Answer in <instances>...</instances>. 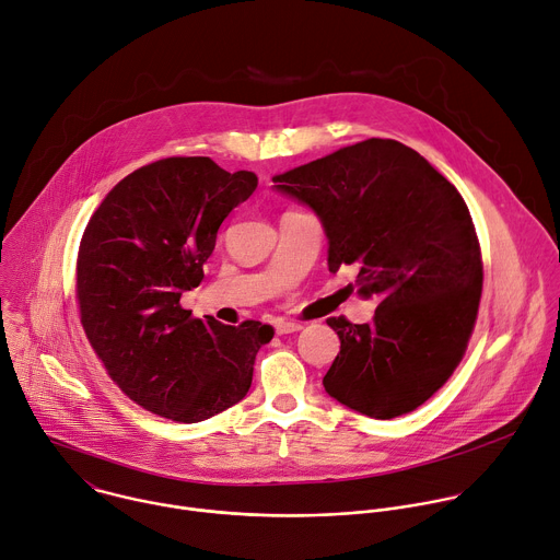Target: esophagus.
Segmentation results:
<instances>
[{"label":"esophagus","mask_w":560,"mask_h":560,"mask_svg":"<svg viewBox=\"0 0 560 560\" xmlns=\"http://www.w3.org/2000/svg\"><path fill=\"white\" fill-rule=\"evenodd\" d=\"M303 326L301 324H294V322H277V326H275V330H277V335H292V332H299Z\"/></svg>","instance_id":"obj_1"}]
</instances>
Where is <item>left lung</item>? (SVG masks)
Listing matches in <instances>:
<instances>
[{"label": "left lung", "instance_id": "1", "mask_svg": "<svg viewBox=\"0 0 560 560\" xmlns=\"http://www.w3.org/2000/svg\"><path fill=\"white\" fill-rule=\"evenodd\" d=\"M322 219L328 268L354 266L370 324L328 318L341 352L326 392L372 419L423 406L460 363L483 290V264L458 190L417 150L365 139L272 177Z\"/></svg>", "mask_w": 560, "mask_h": 560}]
</instances>
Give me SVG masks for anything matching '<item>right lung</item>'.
I'll return each instance as SVG.
<instances>
[{
  "instance_id": "add662e5",
  "label": "right lung",
  "mask_w": 560,
  "mask_h": 560,
  "mask_svg": "<svg viewBox=\"0 0 560 560\" xmlns=\"http://www.w3.org/2000/svg\"><path fill=\"white\" fill-rule=\"evenodd\" d=\"M257 188L210 156H168L124 177L91 217L77 257L84 332L121 392L179 423L242 401L275 330L192 318L179 299L203 279L217 230Z\"/></svg>"
}]
</instances>
